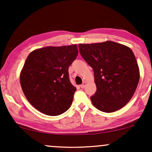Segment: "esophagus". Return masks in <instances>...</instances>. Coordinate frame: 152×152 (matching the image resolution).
I'll return each mask as SVG.
<instances>
[{"mask_svg":"<svg viewBox=\"0 0 152 152\" xmlns=\"http://www.w3.org/2000/svg\"><path fill=\"white\" fill-rule=\"evenodd\" d=\"M86 82H85V81H83V83H82V84H81L80 86H81V88H85V86H86Z\"/></svg>","mask_w":152,"mask_h":152,"instance_id":"34e87169","label":"esophagus"}]
</instances>
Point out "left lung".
<instances>
[{
    "mask_svg": "<svg viewBox=\"0 0 152 152\" xmlns=\"http://www.w3.org/2000/svg\"><path fill=\"white\" fill-rule=\"evenodd\" d=\"M83 58L93 69L96 91L91 97L93 105L103 112L121 109L130 101L139 81V69L132 49L106 41L79 44Z\"/></svg>",
    "mask_w": 152,
    "mask_h": 152,
    "instance_id": "obj_1",
    "label": "left lung"
}]
</instances>
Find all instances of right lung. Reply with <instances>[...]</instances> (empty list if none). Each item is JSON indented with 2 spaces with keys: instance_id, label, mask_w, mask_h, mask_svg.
I'll return each instance as SVG.
<instances>
[{
  "instance_id": "add662e5",
  "label": "right lung",
  "mask_w": 152,
  "mask_h": 152,
  "mask_svg": "<svg viewBox=\"0 0 152 152\" xmlns=\"http://www.w3.org/2000/svg\"><path fill=\"white\" fill-rule=\"evenodd\" d=\"M76 44L47 46L32 51L20 72L26 99L43 114L58 116L70 108L76 88L69 79V67L78 56Z\"/></svg>"
}]
</instances>
